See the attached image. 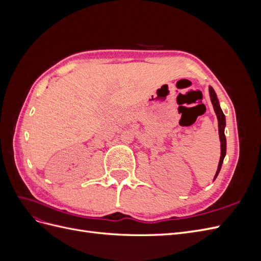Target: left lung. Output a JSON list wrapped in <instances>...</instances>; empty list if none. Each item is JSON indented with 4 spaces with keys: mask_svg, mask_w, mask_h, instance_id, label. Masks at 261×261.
Wrapping results in <instances>:
<instances>
[{
    "mask_svg": "<svg viewBox=\"0 0 261 261\" xmlns=\"http://www.w3.org/2000/svg\"><path fill=\"white\" fill-rule=\"evenodd\" d=\"M209 96H210V100L211 103L213 106V110H215L217 118H218V127H219V137H220V143H221V155H220V160H219V164H218V170L216 172V175L213 177V180L217 178V176L219 175L221 167H222V163L224 160V156L226 154V138L224 135V129H225V115L223 114V111L221 110L219 100L217 97L216 91L213 90L212 87H209Z\"/></svg>",
    "mask_w": 261,
    "mask_h": 261,
    "instance_id": "left-lung-1",
    "label": "left lung"
}]
</instances>
